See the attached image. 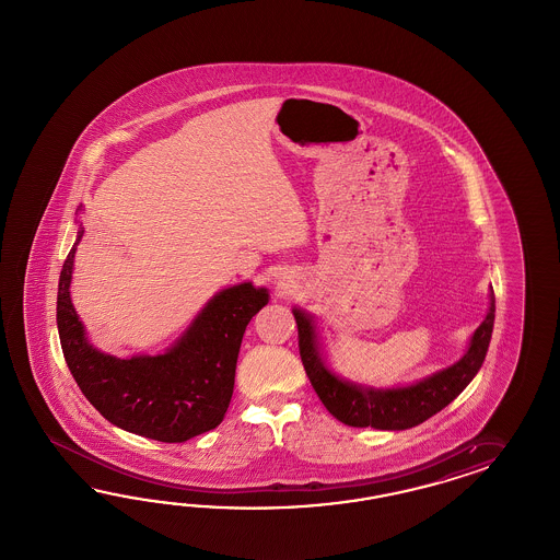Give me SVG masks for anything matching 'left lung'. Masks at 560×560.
Returning <instances> with one entry per match:
<instances>
[{
  "instance_id": "8db88e82",
  "label": "left lung",
  "mask_w": 560,
  "mask_h": 560,
  "mask_svg": "<svg viewBox=\"0 0 560 560\" xmlns=\"http://www.w3.org/2000/svg\"><path fill=\"white\" fill-rule=\"evenodd\" d=\"M300 335V355L312 388L323 400L326 410L349 427H373L382 431H405L423 423L447 407L464 390L489 351L494 324V293H489V312L470 337L468 349L458 361L423 380L396 386L372 388L349 382L332 372L326 363L320 332L312 314L293 307Z\"/></svg>"
}]
</instances>
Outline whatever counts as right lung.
Wrapping results in <instances>:
<instances>
[{
	"mask_svg": "<svg viewBox=\"0 0 560 560\" xmlns=\"http://www.w3.org/2000/svg\"><path fill=\"white\" fill-rule=\"evenodd\" d=\"M82 236L80 223L59 275L57 328L69 372L90 405L120 429L164 443H183L215 429L232 400L244 330L269 304V289L250 281L221 289L164 353L108 355L88 339L69 295Z\"/></svg>",
	"mask_w": 560,
	"mask_h": 560,
	"instance_id": "1",
	"label": "right lung"
}]
</instances>
